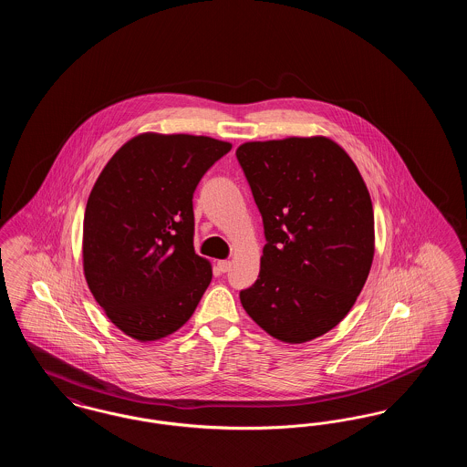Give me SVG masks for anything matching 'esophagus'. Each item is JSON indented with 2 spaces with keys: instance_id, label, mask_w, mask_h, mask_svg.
I'll return each instance as SVG.
<instances>
[{
  "instance_id": "esophagus-1",
  "label": "esophagus",
  "mask_w": 467,
  "mask_h": 467,
  "mask_svg": "<svg viewBox=\"0 0 467 467\" xmlns=\"http://www.w3.org/2000/svg\"><path fill=\"white\" fill-rule=\"evenodd\" d=\"M229 267H231L229 261H219V263H217V269H219L221 273H227Z\"/></svg>"
}]
</instances>
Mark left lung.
I'll return each mask as SVG.
<instances>
[{"label": "left lung", "mask_w": 467, "mask_h": 467, "mask_svg": "<svg viewBox=\"0 0 467 467\" xmlns=\"http://www.w3.org/2000/svg\"><path fill=\"white\" fill-rule=\"evenodd\" d=\"M265 223L244 311L273 337L305 343L356 303L375 255V215L354 161L324 136L248 141L236 150Z\"/></svg>", "instance_id": "left-lung-1"}]
</instances>
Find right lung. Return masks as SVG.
<instances>
[{
  "label": "right lung",
  "instance_id": "right-lung-1",
  "mask_svg": "<svg viewBox=\"0 0 467 467\" xmlns=\"http://www.w3.org/2000/svg\"><path fill=\"white\" fill-rule=\"evenodd\" d=\"M231 143L145 133L124 143L90 191L84 273L107 317L138 341L180 329L212 282L194 250L192 196Z\"/></svg>",
  "mask_w": 467,
  "mask_h": 467
}]
</instances>
